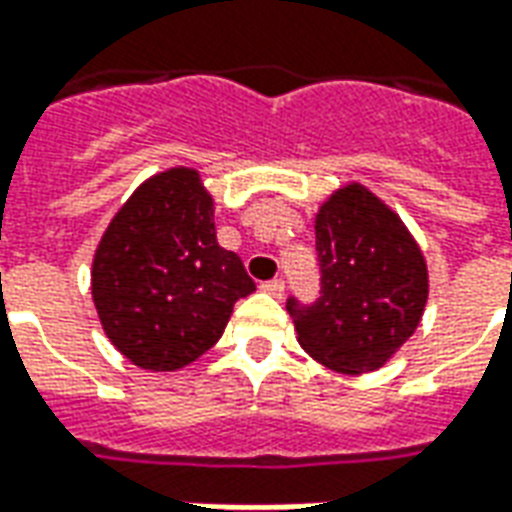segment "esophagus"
I'll use <instances>...</instances> for the list:
<instances>
[{"label":"esophagus","mask_w":512,"mask_h":512,"mask_svg":"<svg viewBox=\"0 0 512 512\" xmlns=\"http://www.w3.org/2000/svg\"><path fill=\"white\" fill-rule=\"evenodd\" d=\"M260 288L266 290V293H271L274 299H282V296H285V282H282V279H268Z\"/></svg>","instance_id":"1"}]
</instances>
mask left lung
<instances>
[{
  "mask_svg": "<svg viewBox=\"0 0 512 512\" xmlns=\"http://www.w3.org/2000/svg\"><path fill=\"white\" fill-rule=\"evenodd\" d=\"M321 296L288 299L301 348L337 373H370L417 329L428 268L403 222L365 186H345L315 219Z\"/></svg>",
  "mask_w": 512,
  "mask_h": 512,
  "instance_id": "8db88e82",
  "label": "left lung"
}]
</instances>
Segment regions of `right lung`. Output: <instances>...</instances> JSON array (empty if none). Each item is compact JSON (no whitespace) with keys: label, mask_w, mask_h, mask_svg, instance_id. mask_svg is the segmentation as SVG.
Listing matches in <instances>:
<instances>
[{"label":"right lung","mask_w":512,"mask_h":512,"mask_svg":"<svg viewBox=\"0 0 512 512\" xmlns=\"http://www.w3.org/2000/svg\"><path fill=\"white\" fill-rule=\"evenodd\" d=\"M255 290L241 257L216 244L213 200L194 169L150 178L117 211L93 260L106 337L145 370H180L222 337Z\"/></svg>","instance_id":"1"}]
</instances>
